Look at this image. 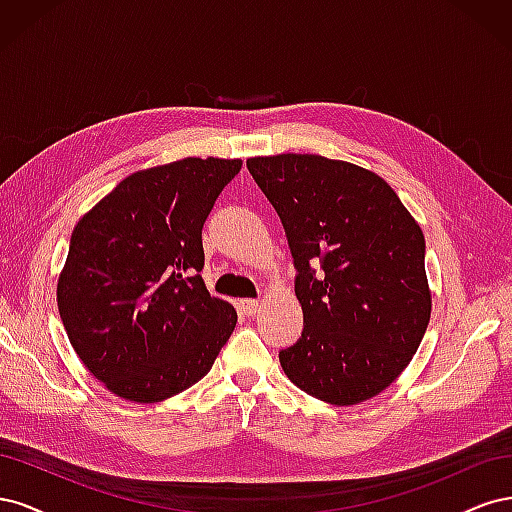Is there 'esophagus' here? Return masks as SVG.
<instances>
[{"label": "esophagus", "instance_id": "obj_1", "mask_svg": "<svg viewBox=\"0 0 512 512\" xmlns=\"http://www.w3.org/2000/svg\"><path fill=\"white\" fill-rule=\"evenodd\" d=\"M258 305L260 303L254 299H243V301H239V312L245 316H254L258 312Z\"/></svg>", "mask_w": 512, "mask_h": 512}]
</instances>
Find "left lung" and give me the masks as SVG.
Segmentation results:
<instances>
[{
  "instance_id": "left-lung-1",
  "label": "left lung",
  "mask_w": 512,
  "mask_h": 512,
  "mask_svg": "<svg viewBox=\"0 0 512 512\" xmlns=\"http://www.w3.org/2000/svg\"><path fill=\"white\" fill-rule=\"evenodd\" d=\"M292 254L303 331L284 374L335 406L382 393L427 331L425 237L382 177L322 156L247 160Z\"/></svg>"
}]
</instances>
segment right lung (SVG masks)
<instances>
[{"label":"right lung","mask_w":512,"mask_h":512,"mask_svg":"<svg viewBox=\"0 0 512 512\" xmlns=\"http://www.w3.org/2000/svg\"><path fill=\"white\" fill-rule=\"evenodd\" d=\"M241 160L185 158L123 179L76 224L59 316L85 367L153 404L209 374L237 312L203 282V226Z\"/></svg>","instance_id":"1"}]
</instances>
